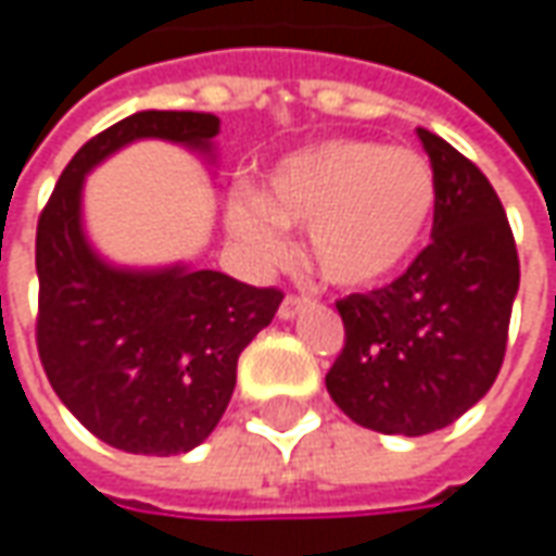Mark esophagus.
I'll use <instances>...</instances> for the list:
<instances>
[{
    "label": "esophagus",
    "mask_w": 556,
    "mask_h": 556,
    "mask_svg": "<svg viewBox=\"0 0 556 556\" xmlns=\"http://www.w3.org/2000/svg\"><path fill=\"white\" fill-rule=\"evenodd\" d=\"M303 306H306V300L290 293V296H285V303L278 306V318H281V321H290V318H296V315L303 312Z\"/></svg>",
    "instance_id": "esophagus-1"
}]
</instances>
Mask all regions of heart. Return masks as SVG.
I'll use <instances>...</instances> for the list:
<instances>
[{
    "label": "heart",
    "mask_w": 556,
    "mask_h": 556,
    "mask_svg": "<svg viewBox=\"0 0 556 556\" xmlns=\"http://www.w3.org/2000/svg\"><path fill=\"white\" fill-rule=\"evenodd\" d=\"M437 176L415 151L331 139L275 163L256 198L225 203V225L263 263L285 253L281 228H306V256L343 290L393 281L437 219Z\"/></svg>",
    "instance_id": "heart-1"
}]
</instances>
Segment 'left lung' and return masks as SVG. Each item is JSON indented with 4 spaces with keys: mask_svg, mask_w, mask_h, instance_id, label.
Masks as SVG:
<instances>
[{
    "mask_svg": "<svg viewBox=\"0 0 556 556\" xmlns=\"http://www.w3.org/2000/svg\"><path fill=\"white\" fill-rule=\"evenodd\" d=\"M417 139L437 176L433 244L393 285L337 303L346 343L325 377L343 415L390 437L442 430L489 393L520 288L495 188L445 139Z\"/></svg>",
    "mask_w": 556,
    "mask_h": 556,
    "instance_id": "1",
    "label": "left lung"
}]
</instances>
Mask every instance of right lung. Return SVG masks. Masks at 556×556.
Here are the masks:
<instances>
[{"instance_id":"1","label":"right lung","mask_w":556,"mask_h":556,"mask_svg":"<svg viewBox=\"0 0 556 556\" xmlns=\"http://www.w3.org/2000/svg\"><path fill=\"white\" fill-rule=\"evenodd\" d=\"M219 117L139 111L74 154L36 225V346L71 415L129 455H185L219 424L238 355L268 328L285 293L185 263H108L83 228V185L98 163L141 139L213 154Z\"/></svg>"}]
</instances>
